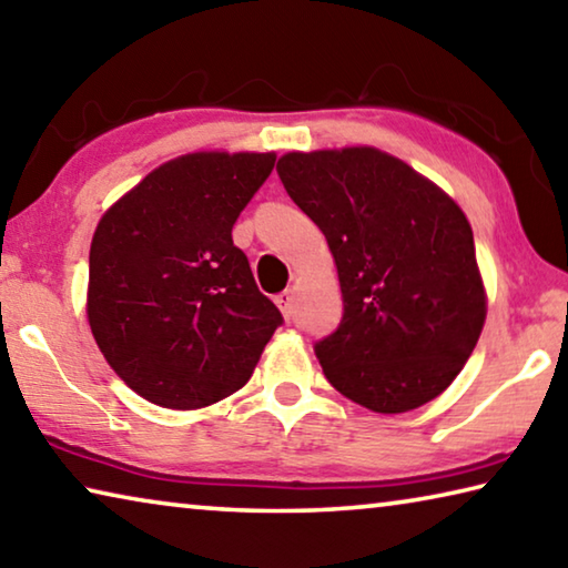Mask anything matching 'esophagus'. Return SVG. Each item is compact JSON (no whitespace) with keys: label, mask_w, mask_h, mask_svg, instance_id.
Listing matches in <instances>:
<instances>
[{"label":"esophagus","mask_w":568,"mask_h":568,"mask_svg":"<svg viewBox=\"0 0 568 568\" xmlns=\"http://www.w3.org/2000/svg\"><path fill=\"white\" fill-rule=\"evenodd\" d=\"M275 303L283 311L285 318L291 321L293 318V291H283L281 295H275Z\"/></svg>","instance_id":"esophagus-1"}]
</instances>
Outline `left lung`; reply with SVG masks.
<instances>
[{
    "mask_svg": "<svg viewBox=\"0 0 568 568\" xmlns=\"http://www.w3.org/2000/svg\"><path fill=\"white\" fill-rule=\"evenodd\" d=\"M277 175L338 265L343 318L315 343L325 378L376 413L434 400L486 321L466 215L434 182L373 148L287 152Z\"/></svg>",
    "mask_w": 568,
    "mask_h": 568,
    "instance_id": "obj_1",
    "label": "left lung"
}]
</instances>
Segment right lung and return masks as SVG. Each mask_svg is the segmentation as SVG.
I'll return each mask as SVG.
<instances>
[{"instance_id":"obj_1","label":"right lung","mask_w":568,"mask_h":568,"mask_svg":"<svg viewBox=\"0 0 568 568\" xmlns=\"http://www.w3.org/2000/svg\"><path fill=\"white\" fill-rule=\"evenodd\" d=\"M265 152H195L152 170L94 230L88 318L112 371L162 408L243 388L283 315L233 225L273 172Z\"/></svg>"}]
</instances>
